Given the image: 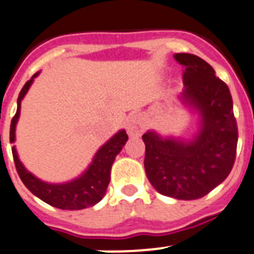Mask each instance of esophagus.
Listing matches in <instances>:
<instances>
[{
  "label": "esophagus",
  "mask_w": 254,
  "mask_h": 254,
  "mask_svg": "<svg viewBox=\"0 0 254 254\" xmlns=\"http://www.w3.org/2000/svg\"><path fill=\"white\" fill-rule=\"evenodd\" d=\"M127 129L130 136H138L144 131V122L139 114H131L127 118Z\"/></svg>",
  "instance_id": "34e87169"
}]
</instances>
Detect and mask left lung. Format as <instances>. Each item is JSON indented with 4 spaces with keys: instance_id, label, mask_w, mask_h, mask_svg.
Instances as JSON below:
<instances>
[{
    "instance_id": "left-lung-1",
    "label": "left lung",
    "mask_w": 254,
    "mask_h": 254,
    "mask_svg": "<svg viewBox=\"0 0 254 254\" xmlns=\"http://www.w3.org/2000/svg\"><path fill=\"white\" fill-rule=\"evenodd\" d=\"M185 67L182 100L198 110L201 129L191 141L163 139L145 132L144 167L159 193L178 200L207 195L228 177L235 162L238 127L227 83L200 57L175 54Z\"/></svg>"
}]
</instances>
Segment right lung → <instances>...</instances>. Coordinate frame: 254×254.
I'll return each instance as SVG.
<instances>
[{
  "label": "right lung",
  "instance_id": "add662e5",
  "mask_svg": "<svg viewBox=\"0 0 254 254\" xmlns=\"http://www.w3.org/2000/svg\"><path fill=\"white\" fill-rule=\"evenodd\" d=\"M35 73L26 83L24 84L21 92L19 93L17 99V110L15 116L11 120L10 127V141H15V127L16 123L19 120L21 100L26 95L27 90L34 81V77L38 76ZM127 140V134L125 130L119 131L110 140L104 144L93 157V161L88 170L81 177L62 185H52L40 181L39 178L31 175L29 171L20 162L15 147H12L13 162H15L16 171L21 178L22 184L30 190L35 196L43 200L47 204L62 210H81L86 207L93 206L104 197L106 189L110 182V171L115 157L120 153L123 147Z\"/></svg>",
  "mask_w": 254,
  "mask_h": 254
}]
</instances>
